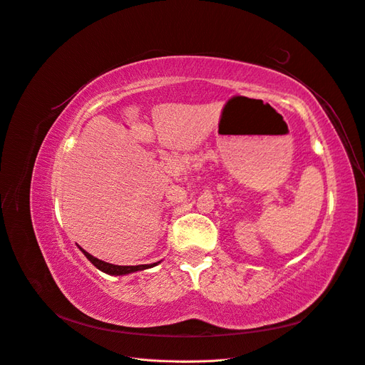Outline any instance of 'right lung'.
Instances as JSON below:
<instances>
[{"instance_id":"obj_1","label":"right lung","mask_w":365,"mask_h":365,"mask_svg":"<svg viewBox=\"0 0 365 365\" xmlns=\"http://www.w3.org/2000/svg\"><path fill=\"white\" fill-rule=\"evenodd\" d=\"M83 252V255L88 257V259L96 265L100 272L106 273V274H110V276H125V274H130V273H136V272H143V269L151 268V267H156L159 262L155 264H147V265H113L109 262H104L101 259H97L96 256L89 255L88 252H85L83 249H80Z\"/></svg>"}]
</instances>
